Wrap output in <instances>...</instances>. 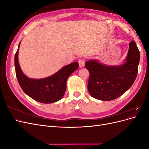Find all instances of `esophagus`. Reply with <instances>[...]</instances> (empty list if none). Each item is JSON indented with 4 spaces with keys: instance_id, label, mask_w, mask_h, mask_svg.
Masks as SVG:
<instances>
[{
    "instance_id": "obj_1",
    "label": "esophagus",
    "mask_w": 149,
    "mask_h": 149,
    "mask_svg": "<svg viewBox=\"0 0 149 149\" xmlns=\"http://www.w3.org/2000/svg\"><path fill=\"white\" fill-rule=\"evenodd\" d=\"M78 63H79V65L80 68L84 67V63H85L84 59H83V58H80V59L78 60Z\"/></svg>"
}]
</instances>
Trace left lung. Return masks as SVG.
Listing matches in <instances>:
<instances>
[{"instance_id": "obj_1", "label": "left lung", "mask_w": 149, "mask_h": 149, "mask_svg": "<svg viewBox=\"0 0 149 149\" xmlns=\"http://www.w3.org/2000/svg\"><path fill=\"white\" fill-rule=\"evenodd\" d=\"M140 52L134 41L129 43L125 63L119 66H106L96 60L85 63L89 71L88 89L94 98L111 101L119 97L132 86L138 73Z\"/></svg>"}]
</instances>
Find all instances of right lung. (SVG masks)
<instances>
[{
    "instance_id": "right-lung-1",
    "label": "right lung",
    "mask_w": 149,
    "mask_h": 149,
    "mask_svg": "<svg viewBox=\"0 0 149 149\" xmlns=\"http://www.w3.org/2000/svg\"><path fill=\"white\" fill-rule=\"evenodd\" d=\"M19 47L20 44L15 55V68L17 80L24 92L34 100L42 103H53L60 100L66 91L67 79L78 68V63L74 62L63 67L49 77L31 79L24 74L20 67L18 60Z\"/></svg>"
}]
</instances>
